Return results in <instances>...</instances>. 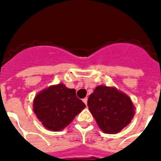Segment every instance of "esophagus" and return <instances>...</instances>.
Instances as JSON below:
<instances>
[{"label": "esophagus", "instance_id": "34e87169", "mask_svg": "<svg viewBox=\"0 0 161 161\" xmlns=\"http://www.w3.org/2000/svg\"><path fill=\"white\" fill-rule=\"evenodd\" d=\"M82 101H83V103H85V104L87 106V97H85V98H83V100H82Z\"/></svg>", "mask_w": 161, "mask_h": 161}]
</instances>
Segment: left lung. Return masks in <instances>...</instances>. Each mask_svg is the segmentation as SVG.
<instances>
[{
  "label": "left lung",
  "mask_w": 161,
  "mask_h": 161,
  "mask_svg": "<svg viewBox=\"0 0 161 161\" xmlns=\"http://www.w3.org/2000/svg\"><path fill=\"white\" fill-rule=\"evenodd\" d=\"M88 108L103 132L118 133L131 122L134 105L131 98L114 87L97 86L88 97Z\"/></svg>",
  "instance_id": "left-lung-1"
}]
</instances>
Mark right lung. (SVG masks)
Wrapping results in <instances>:
<instances>
[{"label": "right lung", "instance_id": "right-lung-1", "mask_svg": "<svg viewBox=\"0 0 161 161\" xmlns=\"http://www.w3.org/2000/svg\"><path fill=\"white\" fill-rule=\"evenodd\" d=\"M34 112L42 125L51 131H61L69 125L86 105L76 97L75 90L64 84L51 86L34 99Z\"/></svg>", "mask_w": 161, "mask_h": 161}]
</instances>
